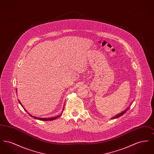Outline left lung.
<instances>
[{"label": "left lung", "mask_w": 154, "mask_h": 154, "mask_svg": "<svg viewBox=\"0 0 154 154\" xmlns=\"http://www.w3.org/2000/svg\"><path fill=\"white\" fill-rule=\"evenodd\" d=\"M128 109L129 108H128L127 109H126V110H125L124 111H123V112H121L120 114H118L117 115L116 117H114L113 118H112V119H114V118H117L119 117H121V116H122L123 114H124L126 112V111H127V110H128Z\"/></svg>", "instance_id": "obj_1"}]
</instances>
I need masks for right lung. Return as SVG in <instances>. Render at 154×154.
Returning a JSON list of instances; mask_svg holds the SVG:
<instances>
[{
	"label": "right lung",
	"mask_w": 154,
	"mask_h": 154,
	"mask_svg": "<svg viewBox=\"0 0 154 154\" xmlns=\"http://www.w3.org/2000/svg\"><path fill=\"white\" fill-rule=\"evenodd\" d=\"M20 102V101H19ZM20 103L21 104V103L20 102ZM23 107V106H22ZM24 109V108H23ZM29 114V115L31 117H32L34 118H35V119H40V120H42V121H51V120H54V119H57V118H58L60 116V115H59L58 116H57V117H54V118H37L35 117H33V116H31L30 114L29 113H28Z\"/></svg>",
	"instance_id": "right-lung-1"
}]
</instances>
